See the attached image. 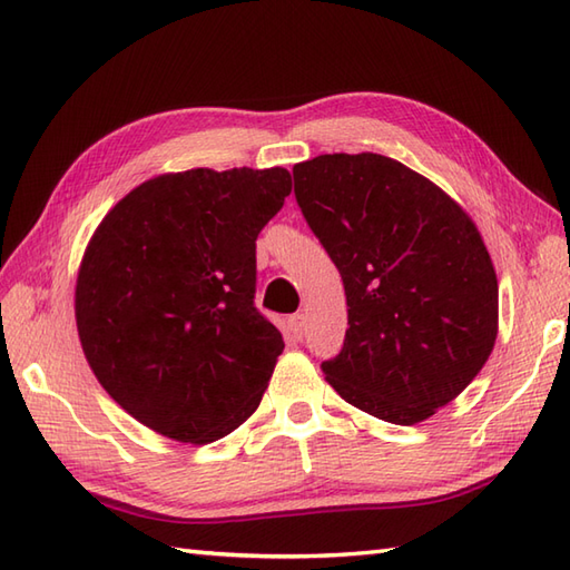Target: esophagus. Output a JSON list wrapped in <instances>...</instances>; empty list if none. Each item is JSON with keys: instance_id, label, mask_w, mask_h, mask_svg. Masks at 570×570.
<instances>
[{"instance_id": "34e87169", "label": "esophagus", "mask_w": 570, "mask_h": 570, "mask_svg": "<svg viewBox=\"0 0 570 570\" xmlns=\"http://www.w3.org/2000/svg\"><path fill=\"white\" fill-rule=\"evenodd\" d=\"M304 328H306V318H304V313H294V316H288V321H286V331L292 333L296 341H301V337H304Z\"/></svg>"}]
</instances>
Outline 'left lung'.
<instances>
[{"instance_id": "obj_1", "label": "left lung", "mask_w": 570, "mask_h": 570, "mask_svg": "<svg viewBox=\"0 0 570 570\" xmlns=\"http://www.w3.org/2000/svg\"><path fill=\"white\" fill-rule=\"evenodd\" d=\"M294 193L343 276V350L325 382L370 416L414 426L465 390L498 337V274L475 223L382 154L294 166Z\"/></svg>"}]
</instances>
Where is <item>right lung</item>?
Instances as JSON below:
<instances>
[{
  "mask_svg": "<svg viewBox=\"0 0 570 570\" xmlns=\"http://www.w3.org/2000/svg\"><path fill=\"white\" fill-rule=\"evenodd\" d=\"M292 174L190 168L144 180L95 229L76 284L85 360L115 402L180 443L257 411L284 341L254 306L257 235Z\"/></svg>",
  "mask_w": 570,
  "mask_h": 570,
  "instance_id": "obj_1",
  "label": "right lung"
}]
</instances>
